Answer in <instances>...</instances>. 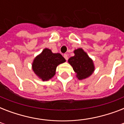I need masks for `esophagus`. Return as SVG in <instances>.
Segmentation results:
<instances>
[{
  "mask_svg": "<svg viewBox=\"0 0 124 124\" xmlns=\"http://www.w3.org/2000/svg\"><path fill=\"white\" fill-rule=\"evenodd\" d=\"M64 58H65V59H66V60H68V54H64Z\"/></svg>",
  "mask_w": 124,
  "mask_h": 124,
  "instance_id": "esophagus-1",
  "label": "esophagus"
}]
</instances>
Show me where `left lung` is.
I'll return each instance as SVG.
<instances>
[{
  "mask_svg": "<svg viewBox=\"0 0 124 124\" xmlns=\"http://www.w3.org/2000/svg\"><path fill=\"white\" fill-rule=\"evenodd\" d=\"M75 56H72L68 60L73 69L79 80L84 79L88 77L94 71V65L86 53L82 49H78L75 51Z\"/></svg>",
  "mask_w": 124,
  "mask_h": 124,
  "instance_id": "left-lung-1",
  "label": "left lung"
}]
</instances>
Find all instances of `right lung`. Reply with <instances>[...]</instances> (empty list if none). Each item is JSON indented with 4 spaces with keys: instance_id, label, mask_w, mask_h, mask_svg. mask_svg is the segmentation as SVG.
Returning a JSON list of instances; mask_svg holds the SVG:
<instances>
[{
    "instance_id": "add662e5",
    "label": "right lung",
    "mask_w": 124,
    "mask_h": 124,
    "mask_svg": "<svg viewBox=\"0 0 124 124\" xmlns=\"http://www.w3.org/2000/svg\"><path fill=\"white\" fill-rule=\"evenodd\" d=\"M66 62L60 53H53L49 49H44L41 54L35 58L33 70L42 80H47L55 75L58 64Z\"/></svg>"
}]
</instances>
